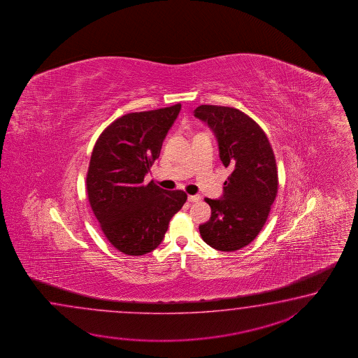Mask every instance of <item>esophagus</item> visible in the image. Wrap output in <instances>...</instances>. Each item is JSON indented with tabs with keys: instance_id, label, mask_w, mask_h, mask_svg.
<instances>
[{
	"instance_id": "obj_1",
	"label": "esophagus",
	"mask_w": 358,
	"mask_h": 358,
	"mask_svg": "<svg viewBox=\"0 0 358 358\" xmlns=\"http://www.w3.org/2000/svg\"><path fill=\"white\" fill-rule=\"evenodd\" d=\"M188 201L189 202H199L201 201V196H198V194H196V196H188Z\"/></svg>"
}]
</instances>
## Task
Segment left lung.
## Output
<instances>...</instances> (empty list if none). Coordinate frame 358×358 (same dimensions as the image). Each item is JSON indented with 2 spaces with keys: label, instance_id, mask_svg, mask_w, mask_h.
<instances>
[{
  "label": "left lung",
  "instance_id": "1",
  "mask_svg": "<svg viewBox=\"0 0 358 358\" xmlns=\"http://www.w3.org/2000/svg\"><path fill=\"white\" fill-rule=\"evenodd\" d=\"M194 116L210 125L224 166L233 168L224 197L205 198L211 217L199 225V233L217 251H238L259 236L278 194L274 151L259 124L238 108L201 105Z\"/></svg>",
  "mask_w": 358,
  "mask_h": 358
}]
</instances>
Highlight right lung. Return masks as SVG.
I'll return each instance as SVG.
<instances>
[{
  "instance_id": "right-lung-1",
  "label": "right lung",
  "mask_w": 358,
  "mask_h": 358,
  "mask_svg": "<svg viewBox=\"0 0 358 358\" xmlns=\"http://www.w3.org/2000/svg\"><path fill=\"white\" fill-rule=\"evenodd\" d=\"M180 103L129 113L99 134L92 151L85 189L92 211L110 244L129 256L157 248L169 221L187 201L182 190L145 184Z\"/></svg>"
}]
</instances>
